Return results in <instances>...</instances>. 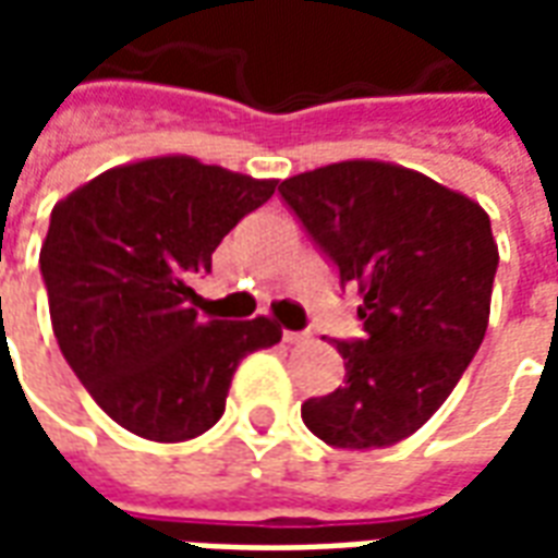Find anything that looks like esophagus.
<instances>
[{
  "label": "esophagus",
  "instance_id": "obj_1",
  "mask_svg": "<svg viewBox=\"0 0 558 558\" xmlns=\"http://www.w3.org/2000/svg\"><path fill=\"white\" fill-rule=\"evenodd\" d=\"M307 338H311L307 331H283V340H287V343H302V340Z\"/></svg>",
  "mask_w": 558,
  "mask_h": 558
}]
</instances>
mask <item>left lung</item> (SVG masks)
<instances>
[{"label": "left lung", "mask_w": 558, "mask_h": 558, "mask_svg": "<svg viewBox=\"0 0 558 558\" xmlns=\"http://www.w3.org/2000/svg\"><path fill=\"white\" fill-rule=\"evenodd\" d=\"M340 283L362 292V340H338L347 383L302 403L335 448H386L418 430L478 352L499 247L487 211L424 172L340 160L280 182Z\"/></svg>", "instance_id": "left-lung-1"}]
</instances>
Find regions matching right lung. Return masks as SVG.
<instances>
[{
	"mask_svg": "<svg viewBox=\"0 0 558 558\" xmlns=\"http://www.w3.org/2000/svg\"><path fill=\"white\" fill-rule=\"evenodd\" d=\"M187 155L134 160L59 199L41 275L59 350L116 424L184 442L223 415L244 355L280 340L266 316L196 314L194 283L239 220L275 194Z\"/></svg>",
	"mask_w": 558,
	"mask_h": 558,
	"instance_id": "right-lung-1",
	"label": "right lung"
}]
</instances>
